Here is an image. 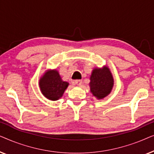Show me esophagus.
<instances>
[{
	"label": "esophagus",
	"instance_id": "34e87169",
	"mask_svg": "<svg viewBox=\"0 0 154 154\" xmlns=\"http://www.w3.org/2000/svg\"><path fill=\"white\" fill-rule=\"evenodd\" d=\"M75 85H77L78 86L81 85L82 81H81V80H75Z\"/></svg>",
	"mask_w": 154,
	"mask_h": 154
}]
</instances>
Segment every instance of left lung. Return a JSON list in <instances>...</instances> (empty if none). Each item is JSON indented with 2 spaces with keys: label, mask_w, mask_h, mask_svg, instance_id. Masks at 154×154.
I'll use <instances>...</instances> for the list:
<instances>
[{
  "label": "left lung",
  "mask_w": 154,
  "mask_h": 154,
  "mask_svg": "<svg viewBox=\"0 0 154 154\" xmlns=\"http://www.w3.org/2000/svg\"><path fill=\"white\" fill-rule=\"evenodd\" d=\"M90 80V92L97 100H102L111 93L114 80L110 69L107 66L93 69Z\"/></svg>",
  "instance_id": "obj_1"
}]
</instances>
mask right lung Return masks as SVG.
<instances>
[{
    "label": "right lung",
    "mask_w": 154,
    "mask_h": 154,
    "mask_svg": "<svg viewBox=\"0 0 154 154\" xmlns=\"http://www.w3.org/2000/svg\"><path fill=\"white\" fill-rule=\"evenodd\" d=\"M69 83L64 81L57 69H48L40 78L38 85L43 95L51 101L62 97Z\"/></svg>",
    "instance_id": "right-lung-1"
}]
</instances>
